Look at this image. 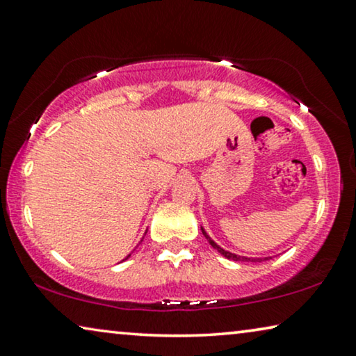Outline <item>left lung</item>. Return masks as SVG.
<instances>
[{"label": "left lung", "mask_w": 356, "mask_h": 356, "mask_svg": "<svg viewBox=\"0 0 356 356\" xmlns=\"http://www.w3.org/2000/svg\"><path fill=\"white\" fill-rule=\"evenodd\" d=\"M202 234L205 236V239H207V241H209V244H210V245H212V247H213V249H216V250H218L221 255H223V257H226V259H229V260H234V261H261V259H247V257H241V255L231 254V252H228V250H225V249H221V247H220V245H216V244H215V241H213L212 238H210V236H209L207 233H205V231H204V228H202Z\"/></svg>", "instance_id": "1"}]
</instances>
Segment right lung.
I'll list each match as a JSON object with an SVG mask.
<instances>
[{
	"instance_id": "add662e5",
	"label": "right lung",
	"mask_w": 356,
	"mask_h": 356,
	"mask_svg": "<svg viewBox=\"0 0 356 356\" xmlns=\"http://www.w3.org/2000/svg\"><path fill=\"white\" fill-rule=\"evenodd\" d=\"M128 257H130V255H128ZM128 257H127V259H128ZM127 259H125V260H127Z\"/></svg>"
}]
</instances>
